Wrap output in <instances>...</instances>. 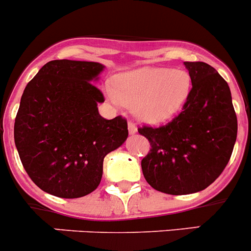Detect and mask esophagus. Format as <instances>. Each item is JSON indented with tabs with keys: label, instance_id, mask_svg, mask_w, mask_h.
Masks as SVG:
<instances>
[{
	"label": "esophagus",
	"instance_id": "34e87169",
	"mask_svg": "<svg viewBox=\"0 0 251 251\" xmlns=\"http://www.w3.org/2000/svg\"><path fill=\"white\" fill-rule=\"evenodd\" d=\"M128 132L131 133V135H133V133L137 132V127H136V125L133 123H128Z\"/></svg>",
	"mask_w": 251,
	"mask_h": 251
}]
</instances>
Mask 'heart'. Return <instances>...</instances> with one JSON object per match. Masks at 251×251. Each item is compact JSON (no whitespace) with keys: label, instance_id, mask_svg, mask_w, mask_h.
Returning a JSON list of instances; mask_svg holds the SVG:
<instances>
[{"label":"heart","instance_id":"1","mask_svg":"<svg viewBox=\"0 0 251 251\" xmlns=\"http://www.w3.org/2000/svg\"><path fill=\"white\" fill-rule=\"evenodd\" d=\"M190 75L167 67H142L118 76L115 88L106 87V94L115 105L135 108L140 120L162 125L172 120L190 94Z\"/></svg>","mask_w":251,"mask_h":251}]
</instances>
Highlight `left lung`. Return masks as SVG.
Instances as JSON below:
<instances>
[{"label":"left lung","mask_w":251,"mask_h":251,"mask_svg":"<svg viewBox=\"0 0 251 251\" xmlns=\"http://www.w3.org/2000/svg\"><path fill=\"white\" fill-rule=\"evenodd\" d=\"M184 65L193 88L181 113L164 126L138 128L151 143L141 162L145 179L169 195L210 186L229 162L237 140V115L227 82L205 62Z\"/></svg>","instance_id":"obj_1"}]
</instances>
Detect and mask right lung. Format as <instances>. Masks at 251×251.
<instances>
[{
    "mask_svg": "<svg viewBox=\"0 0 251 251\" xmlns=\"http://www.w3.org/2000/svg\"><path fill=\"white\" fill-rule=\"evenodd\" d=\"M99 62L53 60L26 84L14 123V142L24 169L45 193L77 199L100 184L103 160L128 136L121 116L98 111L103 93Z\"/></svg>",
    "mask_w": 251,
    "mask_h": 251,
    "instance_id": "add662e5",
    "label": "right lung"
}]
</instances>
